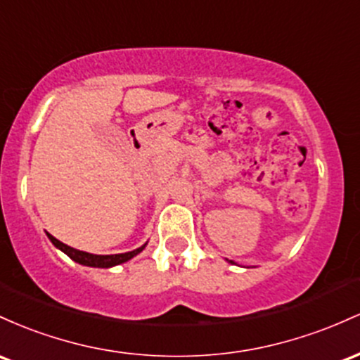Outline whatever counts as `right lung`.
Segmentation results:
<instances>
[{"label": "right lung", "mask_w": 360, "mask_h": 360, "mask_svg": "<svg viewBox=\"0 0 360 360\" xmlns=\"http://www.w3.org/2000/svg\"><path fill=\"white\" fill-rule=\"evenodd\" d=\"M47 236H49V240L52 241V245L58 246L59 250H63V252L66 253L68 257L72 258V260H75V262H78V264H82V265H88V267H102V269L114 267V265L124 264V262L131 260L132 257H136L137 253L143 252V248H144V246H141V248L134 250V252L117 253V255H93V253L79 252V250L71 248V246L64 245L63 241L56 240V238L52 236V234H47Z\"/></svg>", "instance_id": "add662e5"}]
</instances>
